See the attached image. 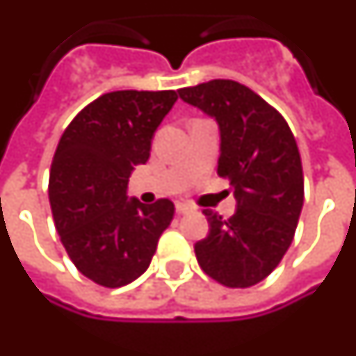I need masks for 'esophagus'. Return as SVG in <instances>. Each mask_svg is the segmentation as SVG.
I'll return each instance as SVG.
<instances>
[{"mask_svg":"<svg viewBox=\"0 0 356 356\" xmlns=\"http://www.w3.org/2000/svg\"><path fill=\"white\" fill-rule=\"evenodd\" d=\"M175 210H177V213H188L193 212V206H188L185 202H177L175 204Z\"/></svg>","mask_w":356,"mask_h":356,"instance_id":"34e87169","label":"esophagus"}]
</instances>
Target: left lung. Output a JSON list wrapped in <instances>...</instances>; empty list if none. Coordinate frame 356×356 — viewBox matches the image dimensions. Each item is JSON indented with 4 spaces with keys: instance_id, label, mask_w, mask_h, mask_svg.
Wrapping results in <instances>:
<instances>
[{
    "instance_id": "1",
    "label": "left lung",
    "mask_w": 356,
    "mask_h": 356,
    "mask_svg": "<svg viewBox=\"0 0 356 356\" xmlns=\"http://www.w3.org/2000/svg\"><path fill=\"white\" fill-rule=\"evenodd\" d=\"M179 96L216 119L218 175L229 179L237 200L227 220L204 210L210 233L195 245L196 260L225 287L256 285L282 262L299 223L305 179L297 140L282 113L245 84L216 79Z\"/></svg>"
}]
</instances>
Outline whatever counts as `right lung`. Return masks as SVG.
I'll return each mask as SVG.
<instances>
[{"instance_id": "add662e5", "label": "right lung", "mask_w": 356, "mask_h": 356, "mask_svg": "<svg viewBox=\"0 0 356 356\" xmlns=\"http://www.w3.org/2000/svg\"><path fill=\"white\" fill-rule=\"evenodd\" d=\"M177 102L175 90L108 92L69 123L49 171L57 233L76 270L104 287H123L152 262L175 206L127 196L135 165Z\"/></svg>"}]
</instances>
